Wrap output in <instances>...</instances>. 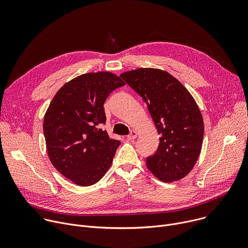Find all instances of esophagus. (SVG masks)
I'll list each match as a JSON object with an SVG mask.
<instances>
[{
	"instance_id": "esophagus-1",
	"label": "esophagus",
	"mask_w": 248,
	"mask_h": 248,
	"mask_svg": "<svg viewBox=\"0 0 248 248\" xmlns=\"http://www.w3.org/2000/svg\"><path fill=\"white\" fill-rule=\"evenodd\" d=\"M136 137H137V132H136L135 130H131L130 133L126 136V138H127L128 140H133V139H135Z\"/></svg>"
}]
</instances>
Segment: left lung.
I'll use <instances>...</instances> for the list:
<instances>
[{"label": "left lung", "mask_w": 248, "mask_h": 248, "mask_svg": "<svg viewBox=\"0 0 248 248\" xmlns=\"http://www.w3.org/2000/svg\"><path fill=\"white\" fill-rule=\"evenodd\" d=\"M147 104L161 135L146 165L164 183L179 181L190 172L201 151L204 124L188 90L169 73L158 68H137L120 76Z\"/></svg>", "instance_id": "1"}]
</instances>
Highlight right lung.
Segmentation results:
<instances>
[{"instance_id": "right-lung-1", "label": "right lung", "mask_w": 248, "mask_h": 248, "mask_svg": "<svg viewBox=\"0 0 248 248\" xmlns=\"http://www.w3.org/2000/svg\"><path fill=\"white\" fill-rule=\"evenodd\" d=\"M123 85L109 72L84 74L66 82L50 103L43 123L48 156L78 186L96 184L113 163L121 141L101 128L106 123L104 103Z\"/></svg>"}]
</instances>
